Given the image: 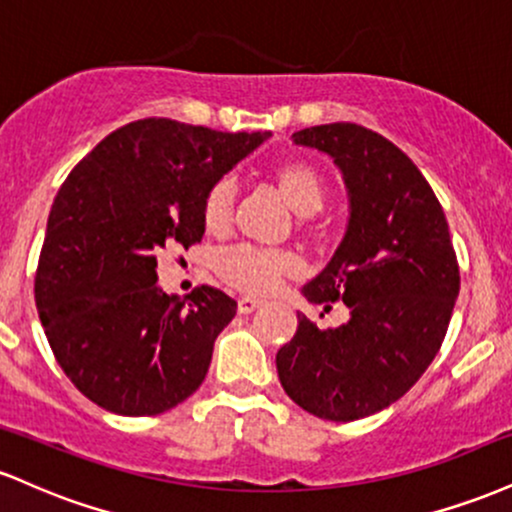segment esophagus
<instances>
[{
  "mask_svg": "<svg viewBox=\"0 0 512 512\" xmlns=\"http://www.w3.org/2000/svg\"><path fill=\"white\" fill-rule=\"evenodd\" d=\"M260 305H262L260 298L243 296V298H238V313H243V315H250V313H255V310L260 308Z\"/></svg>",
  "mask_w": 512,
  "mask_h": 512,
  "instance_id": "34e87169",
  "label": "esophagus"
}]
</instances>
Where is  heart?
Listing matches in <instances>:
<instances>
[{
	"instance_id": "b5f03b06",
	"label": "heart",
	"mask_w": 512,
	"mask_h": 512,
	"mask_svg": "<svg viewBox=\"0 0 512 512\" xmlns=\"http://www.w3.org/2000/svg\"><path fill=\"white\" fill-rule=\"evenodd\" d=\"M276 190L286 199V204L301 216H313L325 207L327 182L313 163L303 158H289L276 163L272 170ZM233 202L236 187L231 180H219L209 187L202 199V226L214 236L228 231L233 219ZM298 262L286 250H262L252 245H233L216 255L214 269L219 279L231 289L264 296L274 291L286 276L296 272Z\"/></svg>"
}]
</instances>
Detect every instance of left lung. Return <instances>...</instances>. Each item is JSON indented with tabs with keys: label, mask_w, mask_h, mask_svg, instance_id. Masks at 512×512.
<instances>
[{
	"label": "left lung",
	"mask_w": 512,
	"mask_h": 512,
	"mask_svg": "<svg viewBox=\"0 0 512 512\" xmlns=\"http://www.w3.org/2000/svg\"><path fill=\"white\" fill-rule=\"evenodd\" d=\"M293 142L330 154L351 199L342 245L303 296L325 313L342 301L351 317L320 330L298 315L276 370L298 407L356 421L397 402L431 366L460 293V267L436 192L390 139L332 122L301 129Z\"/></svg>",
	"instance_id": "8db88e82"
}]
</instances>
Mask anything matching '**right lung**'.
<instances>
[{
    "label": "right lung",
    "instance_id": "obj_1",
    "mask_svg": "<svg viewBox=\"0 0 512 512\" xmlns=\"http://www.w3.org/2000/svg\"><path fill=\"white\" fill-rule=\"evenodd\" d=\"M267 137L146 117L108 134L62 182L35 305L64 375L93 404L154 416L202 385L238 303L214 286L168 296L156 257L202 240L207 190Z\"/></svg>",
    "mask_w": 512,
    "mask_h": 512
}]
</instances>
